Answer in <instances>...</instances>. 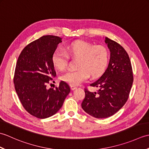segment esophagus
Listing matches in <instances>:
<instances>
[{"label": "esophagus", "instance_id": "esophagus-1", "mask_svg": "<svg viewBox=\"0 0 149 149\" xmlns=\"http://www.w3.org/2000/svg\"><path fill=\"white\" fill-rule=\"evenodd\" d=\"M70 88H71V90H74L75 89H76V88H77V87H75V86H72V85H71Z\"/></svg>", "mask_w": 149, "mask_h": 149}]
</instances>
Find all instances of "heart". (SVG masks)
<instances>
[{
  "label": "heart",
  "instance_id": "b5f03b06",
  "mask_svg": "<svg viewBox=\"0 0 149 149\" xmlns=\"http://www.w3.org/2000/svg\"><path fill=\"white\" fill-rule=\"evenodd\" d=\"M78 58L77 67L63 74L61 79L66 83L77 86L89 77H96L106 69L109 61V52L105 47L95 45L84 41H77L66 45L64 49L57 48L52 56V62L58 70L67 66L69 56Z\"/></svg>",
  "mask_w": 149,
  "mask_h": 149
}]
</instances>
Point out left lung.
<instances>
[{"instance_id": "obj_1", "label": "left lung", "mask_w": 149, "mask_h": 149, "mask_svg": "<svg viewBox=\"0 0 149 149\" xmlns=\"http://www.w3.org/2000/svg\"><path fill=\"white\" fill-rule=\"evenodd\" d=\"M111 54L108 66L102 75L90 84L99 90L91 92L84 88L82 108L97 118L113 115L127 102L133 83L131 63L125 50L119 43L106 38Z\"/></svg>"}]
</instances>
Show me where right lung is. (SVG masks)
Returning a JSON list of instances; mask_svg holds the SVG:
<instances>
[{"label": "right lung", "instance_id": "obj_1", "mask_svg": "<svg viewBox=\"0 0 149 149\" xmlns=\"http://www.w3.org/2000/svg\"><path fill=\"white\" fill-rule=\"evenodd\" d=\"M62 42L60 37L43 36L25 47L19 56L13 82L22 106L31 115L46 118L54 115L70 92L67 83L47 89L56 72L52 62L53 52Z\"/></svg>", "mask_w": 149, "mask_h": 149}]
</instances>
